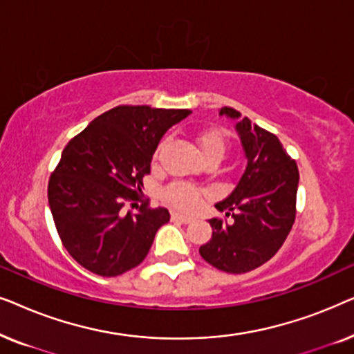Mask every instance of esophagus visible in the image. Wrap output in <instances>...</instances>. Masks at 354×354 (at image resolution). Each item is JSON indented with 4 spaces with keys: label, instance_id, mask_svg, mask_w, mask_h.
I'll return each instance as SVG.
<instances>
[{
    "label": "esophagus",
    "instance_id": "obj_1",
    "mask_svg": "<svg viewBox=\"0 0 354 354\" xmlns=\"http://www.w3.org/2000/svg\"><path fill=\"white\" fill-rule=\"evenodd\" d=\"M171 219L176 221V222H182V224H188V222L193 221V217L185 216V214H180V212H172Z\"/></svg>",
    "mask_w": 354,
    "mask_h": 354
}]
</instances>
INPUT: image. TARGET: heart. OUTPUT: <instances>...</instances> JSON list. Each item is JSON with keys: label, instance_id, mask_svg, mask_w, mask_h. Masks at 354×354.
<instances>
[{"label": "heart", "instance_id": "obj_1", "mask_svg": "<svg viewBox=\"0 0 354 354\" xmlns=\"http://www.w3.org/2000/svg\"><path fill=\"white\" fill-rule=\"evenodd\" d=\"M198 148H200L203 159L205 158H219L222 159L225 153V135L221 130H207L198 135ZM164 198L172 206L180 209L190 211L198 206L200 201V192L188 183H174L164 192Z\"/></svg>", "mask_w": 354, "mask_h": 354}]
</instances>
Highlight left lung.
<instances>
[{"label": "left lung", "mask_w": 354, "mask_h": 354, "mask_svg": "<svg viewBox=\"0 0 354 354\" xmlns=\"http://www.w3.org/2000/svg\"><path fill=\"white\" fill-rule=\"evenodd\" d=\"M219 115L235 120L246 167L230 195L216 205L234 221L209 219L212 236L200 254L216 269L243 274L272 258L292 230L299 174L274 133L234 108H222Z\"/></svg>", "instance_id": "1"}]
</instances>
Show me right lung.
<instances>
[{"label":"right lung","mask_w":354,"mask_h":354,"mask_svg":"<svg viewBox=\"0 0 354 354\" xmlns=\"http://www.w3.org/2000/svg\"><path fill=\"white\" fill-rule=\"evenodd\" d=\"M188 109L118 106L67 143L48 183V203L64 248L90 272L115 277L147 258L166 207L124 212L137 200L153 154Z\"/></svg>","instance_id":"1"}]
</instances>
